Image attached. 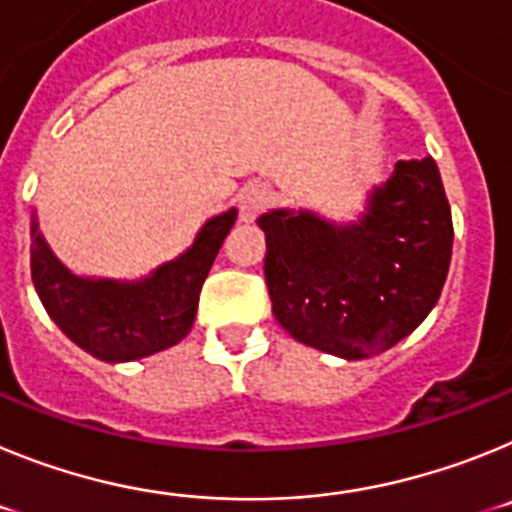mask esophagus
Segmentation results:
<instances>
[{"mask_svg":"<svg viewBox=\"0 0 512 512\" xmlns=\"http://www.w3.org/2000/svg\"><path fill=\"white\" fill-rule=\"evenodd\" d=\"M271 200V192L266 184H246L238 192V212H241L243 223H253L261 212L266 210Z\"/></svg>","mask_w":512,"mask_h":512,"instance_id":"1","label":"esophagus"}]
</instances>
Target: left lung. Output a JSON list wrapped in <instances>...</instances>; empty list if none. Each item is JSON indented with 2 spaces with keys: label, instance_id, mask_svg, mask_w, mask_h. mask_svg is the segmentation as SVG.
<instances>
[{
  "label": "left lung",
  "instance_id": "left-lung-1",
  "mask_svg": "<svg viewBox=\"0 0 512 512\" xmlns=\"http://www.w3.org/2000/svg\"><path fill=\"white\" fill-rule=\"evenodd\" d=\"M256 223L274 318L295 341L338 359H369L408 338L449 274L454 225L431 156L397 161L356 220L282 207Z\"/></svg>",
  "mask_w": 512,
  "mask_h": 512
}]
</instances>
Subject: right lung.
Wrapping results in <instances>:
<instances>
[{"mask_svg": "<svg viewBox=\"0 0 512 512\" xmlns=\"http://www.w3.org/2000/svg\"><path fill=\"white\" fill-rule=\"evenodd\" d=\"M238 210L210 217L192 246L143 279L79 277L45 243L38 212L30 223V271L53 323L107 364L138 361L176 346L192 330L200 289Z\"/></svg>", "mask_w": 512, "mask_h": 512, "instance_id": "1", "label": "right lung"}]
</instances>
